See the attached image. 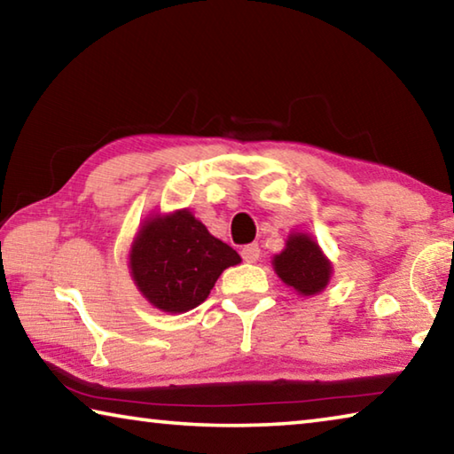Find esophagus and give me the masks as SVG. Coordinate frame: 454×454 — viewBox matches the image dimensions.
Returning a JSON list of instances; mask_svg holds the SVG:
<instances>
[{
    "label": "esophagus",
    "mask_w": 454,
    "mask_h": 454,
    "mask_svg": "<svg viewBox=\"0 0 454 454\" xmlns=\"http://www.w3.org/2000/svg\"><path fill=\"white\" fill-rule=\"evenodd\" d=\"M240 254H242V258H244V262H256V260L260 258V248H258V244H248V246H244Z\"/></svg>",
    "instance_id": "1"
}]
</instances>
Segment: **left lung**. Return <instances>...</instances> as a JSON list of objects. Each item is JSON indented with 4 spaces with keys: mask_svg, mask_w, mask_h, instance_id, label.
Masks as SVG:
<instances>
[{
    "mask_svg": "<svg viewBox=\"0 0 454 454\" xmlns=\"http://www.w3.org/2000/svg\"><path fill=\"white\" fill-rule=\"evenodd\" d=\"M274 272L301 296H314L325 290L333 276V262L306 232H290L280 254L272 258Z\"/></svg>",
    "mask_w": 454,
    "mask_h": 454,
    "instance_id": "obj_1",
    "label": "left lung"
}]
</instances>
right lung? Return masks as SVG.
I'll use <instances>...</instances> for the list:
<instances>
[{"mask_svg":"<svg viewBox=\"0 0 454 454\" xmlns=\"http://www.w3.org/2000/svg\"><path fill=\"white\" fill-rule=\"evenodd\" d=\"M242 258L188 208L152 214L134 236L129 276L153 309L182 314L208 298L220 274Z\"/></svg>","mask_w":454,"mask_h":454,"instance_id":"add662e5","label":"right lung"}]
</instances>
